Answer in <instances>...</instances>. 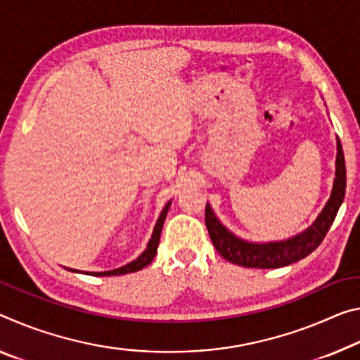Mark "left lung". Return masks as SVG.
<instances>
[{
    "label": "left lung",
    "mask_w": 360,
    "mask_h": 360,
    "mask_svg": "<svg viewBox=\"0 0 360 360\" xmlns=\"http://www.w3.org/2000/svg\"><path fill=\"white\" fill-rule=\"evenodd\" d=\"M346 192V165L345 153L340 139L336 138V162H335V179L330 198L325 203L321 213L312 224L303 232L285 238V240L272 242H250L236 236L218 219L211 205L205 208V224L213 242L214 248L222 258L232 264L243 267H256V269H276L306 258L311 255L323 237L327 236L330 226L333 224L336 213L345 200Z\"/></svg>",
    "instance_id": "obj_1"
}]
</instances>
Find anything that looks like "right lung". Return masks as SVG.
Listing matches in <instances>:
<instances>
[{"label":"right lung","mask_w":360,"mask_h":360,"mask_svg":"<svg viewBox=\"0 0 360 360\" xmlns=\"http://www.w3.org/2000/svg\"><path fill=\"white\" fill-rule=\"evenodd\" d=\"M169 205L171 200L165 205L162 213H160L158 219L155 222V227H153V232H152V237L149 243H147V247L144 252H142L138 258L134 261L128 262V264H124L122 267H117V269H112V271H104V272H84V274H89V276H99V277H105V276H122V274H129V272H136V271H141L142 267L149 266L150 262L153 261L157 255V248H158V242H160V236H162V229H163V222L165 218H167L168 214V210H169ZM68 269V267H67ZM72 272H82V271H77V269H68Z\"/></svg>","instance_id":"1"}]
</instances>
